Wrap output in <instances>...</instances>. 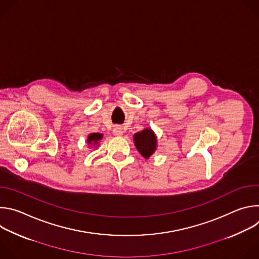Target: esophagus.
Here are the masks:
<instances>
[{
	"label": "esophagus",
	"instance_id": "34e87169",
	"mask_svg": "<svg viewBox=\"0 0 259 259\" xmlns=\"http://www.w3.org/2000/svg\"><path fill=\"white\" fill-rule=\"evenodd\" d=\"M114 134L117 136H121L123 135V129L121 127H115L114 129Z\"/></svg>",
	"mask_w": 259,
	"mask_h": 259
}]
</instances>
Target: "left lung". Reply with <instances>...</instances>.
Returning <instances> with one entry per match:
<instances>
[{"mask_svg":"<svg viewBox=\"0 0 259 259\" xmlns=\"http://www.w3.org/2000/svg\"><path fill=\"white\" fill-rule=\"evenodd\" d=\"M134 143L138 152L144 157L150 158L157 147V138L151 129H144L134 136Z\"/></svg>","mask_w":259,"mask_h":259,"instance_id":"obj_1","label":"left lung"}]
</instances>
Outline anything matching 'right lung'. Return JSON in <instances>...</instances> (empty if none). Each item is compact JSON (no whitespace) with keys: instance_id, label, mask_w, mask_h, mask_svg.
<instances>
[{"instance_id":"1","label":"right lung","mask_w":259,"mask_h":259,"mask_svg":"<svg viewBox=\"0 0 259 259\" xmlns=\"http://www.w3.org/2000/svg\"><path fill=\"white\" fill-rule=\"evenodd\" d=\"M102 138V134H99V133H91L89 136H88V143H91V144H94V145H97V143L99 142V140Z\"/></svg>"}]
</instances>
